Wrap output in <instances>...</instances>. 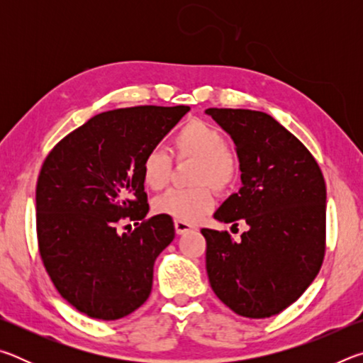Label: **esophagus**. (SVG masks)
<instances>
[{
    "instance_id": "obj_1",
    "label": "esophagus",
    "mask_w": 363,
    "mask_h": 363,
    "mask_svg": "<svg viewBox=\"0 0 363 363\" xmlns=\"http://www.w3.org/2000/svg\"><path fill=\"white\" fill-rule=\"evenodd\" d=\"M174 229H176V233L177 235H182V233H187L194 229L192 225L187 224V223H182V220H174Z\"/></svg>"
}]
</instances>
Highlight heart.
I'll return each instance as SVG.
<instances>
[{"label":"heart","instance_id":"obj_1","mask_svg":"<svg viewBox=\"0 0 363 363\" xmlns=\"http://www.w3.org/2000/svg\"><path fill=\"white\" fill-rule=\"evenodd\" d=\"M173 153L177 162L192 160L194 189H169L157 196L153 210L182 223H196L214 206L210 185L224 194L235 186L240 174L238 158L225 145V138L216 126L203 120H192L184 125L173 138ZM143 181L149 189L160 190L169 182L173 160L164 150L152 149L144 155Z\"/></svg>","mask_w":363,"mask_h":363}]
</instances>
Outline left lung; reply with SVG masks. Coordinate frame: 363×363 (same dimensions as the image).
I'll return each instance as SVG.
<instances>
[{
	"label": "left lung",
	"instance_id": "8db88e82",
	"mask_svg": "<svg viewBox=\"0 0 363 363\" xmlns=\"http://www.w3.org/2000/svg\"><path fill=\"white\" fill-rule=\"evenodd\" d=\"M230 134L242 184L214 218L247 223L240 242L201 229L206 272L235 314L266 318L291 306L317 277L325 256L327 187L306 145L272 116L245 108H206Z\"/></svg>",
	"mask_w": 363,
	"mask_h": 363
}]
</instances>
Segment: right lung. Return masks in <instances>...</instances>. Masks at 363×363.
<instances>
[{
    "instance_id": "1",
    "label": "right lung",
    "mask_w": 363,
    "mask_h": 363,
    "mask_svg": "<svg viewBox=\"0 0 363 363\" xmlns=\"http://www.w3.org/2000/svg\"><path fill=\"white\" fill-rule=\"evenodd\" d=\"M189 110H108L67 134L43 163L36 182L41 261L60 296L88 317L116 320L149 298L153 262L173 242L174 223L163 214L144 219L140 164ZM123 218L138 227L118 234Z\"/></svg>"
}]
</instances>
